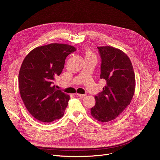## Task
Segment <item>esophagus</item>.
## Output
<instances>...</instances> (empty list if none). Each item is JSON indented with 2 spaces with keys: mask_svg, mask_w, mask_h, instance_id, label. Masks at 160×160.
Here are the masks:
<instances>
[{
  "mask_svg": "<svg viewBox=\"0 0 160 160\" xmlns=\"http://www.w3.org/2000/svg\"><path fill=\"white\" fill-rule=\"evenodd\" d=\"M76 95H77V96L80 97V98H83V97H85V96H87L86 94H78V93H77Z\"/></svg>",
  "mask_w": 160,
  "mask_h": 160,
  "instance_id": "34e87169",
  "label": "esophagus"
}]
</instances>
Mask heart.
Wrapping results in <instances>:
<instances>
[{
	"label": "heart",
	"instance_id": "1",
	"mask_svg": "<svg viewBox=\"0 0 160 160\" xmlns=\"http://www.w3.org/2000/svg\"><path fill=\"white\" fill-rule=\"evenodd\" d=\"M85 58H90V57H95L94 53L92 52V51H91L89 49H87L85 51Z\"/></svg>",
	"mask_w": 160,
	"mask_h": 160
}]
</instances>
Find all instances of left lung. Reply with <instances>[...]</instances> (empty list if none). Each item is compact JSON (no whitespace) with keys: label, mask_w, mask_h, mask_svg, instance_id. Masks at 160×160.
Returning a JSON list of instances; mask_svg holds the SVG:
<instances>
[{"label":"left lung","mask_w":160,"mask_h":160,"mask_svg":"<svg viewBox=\"0 0 160 160\" xmlns=\"http://www.w3.org/2000/svg\"><path fill=\"white\" fill-rule=\"evenodd\" d=\"M98 49L101 58L100 78L106 81V85L95 96L96 104L90 114L100 122H108L117 118L130 104L135 78L131 61L125 52L111 46Z\"/></svg>","instance_id":"obj_1"}]
</instances>
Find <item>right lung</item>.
<instances>
[{
    "mask_svg": "<svg viewBox=\"0 0 160 160\" xmlns=\"http://www.w3.org/2000/svg\"><path fill=\"white\" fill-rule=\"evenodd\" d=\"M76 50L68 44L50 43L33 49L22 61L18 76L20 96L37 120L51 123L64 115L70 96L58 90L54 82L66 57Z\"/></svg>",
    "mask_w": 160,
    "mask_h": 160,
    "instance_id": "1",
    "label": "right lung"
}]
</instances>
